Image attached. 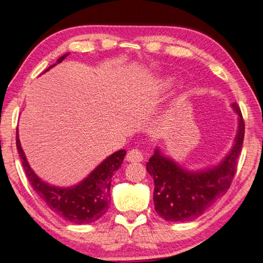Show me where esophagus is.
Wrapping results in <instances>:
<instances>
[{
  "label": "esophagus",
  "mask_w": 263,
  "mask_h": 263,
  "mask_svg": "<svg viewBox=\"0 0 263 263\" xmlns=\"http://www.w3.org/2000/svg\"><path fill=\"white\" fill-rule=\"evenodd\" d=\"M126 160L128 163H140L143 160V155L139 149H132L127 153Z\"/></svg>",
  "instance_id": "esophagus-1"
}]
</instances>
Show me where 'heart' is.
I'll return each mask as SVG.
<instances>
[{"label": "heart", "mask_w": 263, "mask_h": 263, "mask_svg": "<svg viewBox=\"0 0 263 263\" xmlns=\"http://www.w3.org/2000/svg\"><path fill=\"white\" fill-rule=\"evenodd\" d=\"M172 85H173L172 80H170V79H166V80H164V81H163V83H161V85H160L161 91H163V92L168 91L170 89L172 88Z\"/></svg>", "instance_id": "1"}]
</instances>
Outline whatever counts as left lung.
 Here are the masks:
<instances>
[{
  "instance_id": "obj_1",
  "label": "left lung",
  "mask_w": 263,
  "mask_h": 263,
  "mask_svg": "<svg viewBox=\"0 0 263 263\" xmlns=\"http://www.w3.org/2000/svg\"><path fill=\"white\" fill-rule=\"evenodd\" d=\"M237 133L233 147L219 164L189 170L165 155L159 147L147 163L154 178V203L157 214L167 221H189L200 217L230 189L236 172L237 158L244 140V122L236 103Z\"/></svg>"
}]
</instances>
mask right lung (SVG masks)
I'll return each instance as SVG.
<instances>
[{
  "label": "right lung",
  "instance_id": "1",
  "mask_svg": "<svg viewBox=\"0 0 263 263\" xmlns=\"http://www.w3.org/2000/svg\"><path fill=\"white\" fill-rule=\"evenodd\" d=\"M68 55L69 53H66L61 57L57 63L49 66L43 73L62 62ZM16 149L32 189L45 201L48 208L63 219L78 225L91 224L107 211L110 204L111 177L121 167L126 154L125 150L122 149L109 155L81 182L63 187L55 186L43 181L32 171L21 147L18 131H16Z\"/></svg>",
  "mask_w": 263,
  "mask_h": 263
}]
</instances>
